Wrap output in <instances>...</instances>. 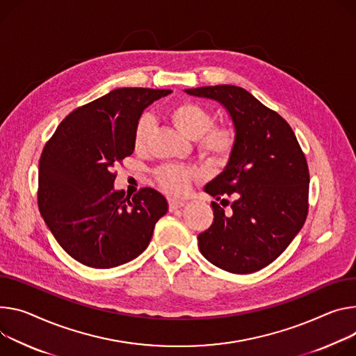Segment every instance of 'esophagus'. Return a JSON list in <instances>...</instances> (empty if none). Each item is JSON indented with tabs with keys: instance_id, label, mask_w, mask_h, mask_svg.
<instances>
[{
	"instance_id": "34e87169",
	"label": "esophagus",
	"mask_w": 356,
	"mask_h": 356,
	"mask_svg": "<svg viewBox=\"0 0 356 356\" xmlns=\"http://www.w3.org/2000/svg\"><path fill=\"white\" fill-rule=\"evenodd\" d=\"M184 206V202L183 200H179V199H169V210L170 211H175L180 207Z\"/></svg>"
}]
</instances>
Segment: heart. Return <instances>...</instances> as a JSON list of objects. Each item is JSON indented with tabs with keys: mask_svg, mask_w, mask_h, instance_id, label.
<instances>
[{
	"mask_svg": "<svg viewBox=\"0 0 356 356\" xmlns=\"http://www.w3.org/2000/svg\"><path fill=\"white\" fill-rule=\"evenodd\" d=\"M168 115L179 131L196 140L199 153L214 163L227 160L237 143L236 129L227 123H213L211 112L193 101H181L169 108ZM153 122L149 116H140L134 129V147L143 152L147 147ZM159 186L170 195H183L196 177V172L181 165H165L154 172Z\"/></svg>",
	"mask_w": 356,
	"mask_h": 356,
	"instance_id": "b5f03b06",
	"label": "heart"
}]
</instances>
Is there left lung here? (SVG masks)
I'll list each match as a JSON object with an SVG mask.
<instances>
[{
	"instance_id": "obj_1",
	"label": "left lung",
	"mask_w": 356,
	"mask_h": 356,
	"mask_svg": "<svg viewBox=\"0 0 356 356\" xmlns=\"http://www.w3.org/2000/svg\"><path fill=\"white\" fill-rule=\"evenodd\" d=\"M186 93L220 102L237 134L227 166L204 187L221 202L211 203L214 218L197 237L200 252L224 271L255 273L280 257L305 222V154L286 120L245 89L216 85ZM227 205L231 209L225 212Z\"/></svg>"
}]
</instances>
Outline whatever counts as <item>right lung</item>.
<instances>
[{"mask_svg":"<svg viewBox=\"0 0 356 356\" xmlns=\"http://www.w3.org/2000/svg\"><path fill=\"white\" fill-rule=\"evenodd\" d=\"M169 89L119 88L72 111L40 159L38 207L59 245L92 268L132 261L150 243L168 202L150 187L115 190L113 168L131 156L142 112Z\"/></svg>","mask_w":356,"mask_h":356,"instance_id":"obj_1","label":"right lung"}]
</instances>
